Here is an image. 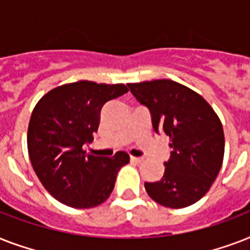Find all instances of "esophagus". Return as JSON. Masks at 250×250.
I'll use <instances>...</instances> for the list:
<instances>
[{
    "mask_svg": "<svg viewBox=\"0 0 250 250\" xmlns=\"http://www.w3.org/2000/svg\"><path fill=\"white\" fill-rule=\"evenodd\" d=\"M131 161H132V162H135V164H141V162L144 161V158H141V157L131 156Z\"/></svg>",
    "mask_w": 250,
    "mask_h": 250,
    "instance_id": "esophagus-1",
    "label": "esophagus"
}]
</instances>
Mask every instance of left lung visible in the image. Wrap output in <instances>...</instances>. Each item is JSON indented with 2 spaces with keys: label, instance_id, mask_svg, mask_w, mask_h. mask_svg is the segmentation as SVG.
<instances>
[{
  "label": "left lung",
  "instance_id": "1",
  "mask_svg": "<svg viewBox=\"0 0 250 250\" xmlns=\"http://www.w3.org/2000/svg\"><path fill=\"white\" fill-rule=\"evenodd\" d=\"M137 101L152 114L153 128L170 137V160L161 180L145 183L157 204L182 209L208 193L225 156L222 122L201 94L170 79L128 83Z\"/></svg>",
  "mask_w": 250,
  "mask_h": 250
}]
</instances>
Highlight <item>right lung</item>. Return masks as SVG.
<instances>
[{"mask_svg": "<svg viewBox=\"0 0 250 250\" xmlns=\"http://www.w3.org/2000/svg\"><path fill=\"white\" fill-rule=\"evenodd\" d=\"M127 92L125 84L79 80L53 88L35 106L27 132L29 161L45 189L64 205H101L129 162L125 152L106 158L83 150L97 132L102 106Z\"/></svg>", "mask_w": 250, "mask_h": 250, "instance_id": "1", "label": "right lung"}]
</instances>
